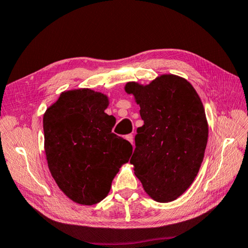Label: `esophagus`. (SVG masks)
I'll return each mask as SVG.
<instances>
[{"label":"esophagus","instance_id":"34e87169","mask_svg":"<svg viewBox=\"0 0 248 248\" xmlns=\"http://www.w3.org/2000/svg\"><path fill=\"white\" fill-rule=\"evenodd\" d=\"M125 138H127V140L130 142V143L133 144V134H128Z\"/></svg>","mask_w":248,"mask_h":248}]
</instances>
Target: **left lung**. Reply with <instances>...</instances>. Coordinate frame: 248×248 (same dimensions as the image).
Wrapping results in <instances>:
<instances>
[{
    "mask_svg": "<svg viewBox=\"0 0 248 248\" xmlns=\"http://www.w3.org/2000/svg\"><path fill=\"white\" fill-rule=\"evenodd\" d=\"M140 105L144 124L138 128L130 163L151 198L170 202L194 182L204 156L208 123L203 105L191 84L173 74L148 85L125 84Z\"/></svg>",
    "mask_w": 248,
    "mask_h": 248,
    "instance_id": "1",
    "label": "left lung"
}]
</instances>
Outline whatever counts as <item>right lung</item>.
<instances>
[{
    "mask_svg": "<svg viewBox=\"0 0 248 248\" xmlns=\"http://www.w3.org/2000/svg\"><path fill=\"white\" fill-rule=\"evenodd\" d=\"M108 97L90 89L63 92L44 115L45 152L59 188L71 200L92 205L110 190L132 154L130 142L111 132Z\"/></svg>",
    "mask_w": 248,
    "mask_h": 248,
    "instance_id": "right-lung-1",
    "label": "right lung"
}]
</instances>
